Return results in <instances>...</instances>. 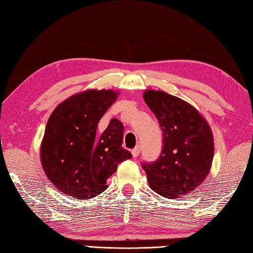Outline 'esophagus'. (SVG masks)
Here are the masks:
<instances>
[{
    "instance_id": "esophagus-1",
    "label": "esophagus",
    "mask_w": 253,
    "mask_h": 253,
    "mask_svg": "<svg viewBox=\"0 0 253 253\" xmlns=\"http://www.w3.org/2000/svg\"><path fill=\"white\" fill-rule=\"evenodd\" d=\"M131 153H132V157H135V158L139 156L140 155V147L137 146L135 149L131 150Z\"/></svg>"
}]
</instances>
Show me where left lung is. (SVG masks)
Listing matches in <instances>:
<instances>
[{
  "instance_id": "8db88e82",
  "label": "left lung",
  "mask_w": 253,
  "mask_h": 253,
  "mask_svg": "<svg viewBox=\"0 0 253 253\" xmlns=\"http://www.w3.org/2000/svg\"><path fill=\"white\" fill-rule=\"evenodd\" d=\"M143 100L163 133L160 157L142 163L148 183L167 199L189 194L210 173L214 157L211 127L196 108L162 91L148 90Z\"/></svg>"
}]
</instances>
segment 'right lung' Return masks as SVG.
<instances>
[{
    "label": "right lung",
    "mask_w": 253,
    "mask_h": 253,
    "mask_svg": "<svg viewBox=\"0 0 253 253\" xmlns=\"http://www.w3.org/2000/svg\"><path fill=\"white\" fill-rule=\"evenodd\" d=\"M112 90H88L62 102L49 117L41 147L42 169L63 194L91 199L107 189L118 163L130 159L124 149L123 124L113 118L96 139L102 116L116 101Z\"/></svg>",
    "instance_id": "add662e5"
}]
</instances>
